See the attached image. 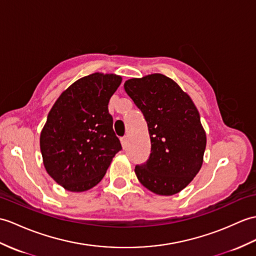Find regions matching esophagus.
<instances>
[{"mask_svg":"<svg viewBox=\"0 0 256 256\" xmlns=\"http://www.w3.org/2000/svg\"><path fill=\"white\" fill-rule=\"evenodd\" d=\"M120 140H121V145L123 147V150H126L128 146V138L126 136V138H122Z\"/></svg>","mask_w":256,"mask_h":256,"instance_id":"1","label":"esophagus"}]
</instances>
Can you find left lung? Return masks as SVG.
I'll list each match as a JSON object with an SVG mask.
<instances>
[{
    "label": "left lung",
    "instance_id": "left-lung-1",
    "mask_svg": "<svg viewBox=\"0 0 256 256\" xmlns=\"http://www.w3.org/2000/svg\"><path fill=\"white\" fill-rule=\"evenodd\" d=\"M124 89L142 112L152 152L136 166L142 186L170 196L181 192L198 174L204 162L206 132L188 94L164 74L154 73L124 82Z\"/></svg>",
    "mask_w": 256,
    "mask_h": 256
}]
</instances>
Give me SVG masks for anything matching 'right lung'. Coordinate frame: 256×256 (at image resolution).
Segmentation results:
<instances>
[{"label": "right lung", "mask_w": 256, "mask_h": 256, "mask_svg": "<svg viewBox=\"0 0 256 256\" xmlns=\"http://www.w3.org/2000/svg\"><path fill=\"white\" fill-rule=\"evenodd\" d=\"M116 74L92 73L68 87L52 106L40 133L44 169L70 192H84L102 180L122 150L108 104L121 85Z\"/></svg>", "instance_id": "add662e5"}]
</instances>
